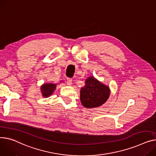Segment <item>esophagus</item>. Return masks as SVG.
I'll use <instances>...</instances> for the list:
<instances>
[{"mask_svg":"<svg viewBox=\"0 0 156 156\" xmlns=\"http://www.w3.org/2000/svg\"><path fill=\"white\" fill-rule=\"evenodd\" d=\"M67 84L68 85H72V82H73V80L71 78H67Z\"/></svg>","mask_w":156,"mask_h":156,"instance_id":"1","label":"esophagus"}]
</instances>
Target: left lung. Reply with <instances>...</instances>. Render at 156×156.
Wrapping results in <instances>:
<instances>
[{"label": "left lung", "instance_id": "obj_1", "mask_svg": "<svg viewBox=\"0 0 156 156\" xmlns=\"http://www.w3.org/2000/svg\"><path fill=\"white\" fill-rule=\"evenodd\" d=\"M85 85L80 90V100L87 108L100 107L107 101L110 95L108 86L102 83L93 76L85 80Z\"/></svg>", "mask_w": 156, "mask_h": 156}]
</instances>
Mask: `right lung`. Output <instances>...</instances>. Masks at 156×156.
Here are the masks:
<instances>
[{
	"label": "right lung",
	"mask_w": 156,
	"mask_h": 156,
	"mask_svg": "<svg viewBox=\"0 0 156 156\" xmlns=\"http://www.w3.org/2000/svg\"><path fill=\"white\" fill-rule=\"evenodd\" d=\"M61 82H63V81H61ZM56 86L57 84L44 83V84L41 86V92L42 96L44 98L49 97L56 90Z\"/></svg>",
	"instance_id": "1"
}]
</instances>
